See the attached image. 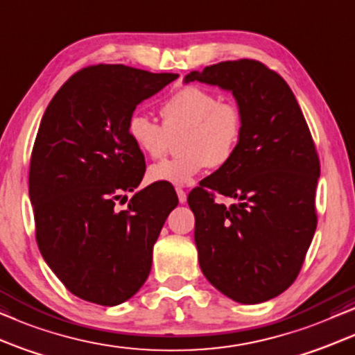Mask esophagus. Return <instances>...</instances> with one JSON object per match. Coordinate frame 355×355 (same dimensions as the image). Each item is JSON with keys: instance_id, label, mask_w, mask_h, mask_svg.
<instances>
[{"instance_id": "1", "label": "esophagus", "mask_w": 355, "mask_h": 355, "mask_svg": "<svg viewBox=\"0 0 355 355\" xmlns=\"http://www.w3.org/2000/svg\"><path fill=\"white\" fill-rule=\"evenodd\" d=\"M177 196H178V201H180V205H185L187 202V193L182 190V188H177Z\"/></svg>"}]
</instances>
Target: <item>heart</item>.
Segmentation results:
<instances>
[{"label":"heart","instance_id":"b5f03b06","mask_svg":"<svg viewBox=\"0 0 355 355\" xmlns=\"http://www.w3.org/2000/svg\"><path fill=\"white\" fill-rule=\"evenodd\" d=\"M164 125L143 113H133L126 123L131 144L149 159H159L168 141L180 135V157L150 165V183L190 185L207 165L219 168L237 154L243 136V113L237 103L224 102L200 86L173 92L160 108Z\"/></svg>","mask_w":355,"mask_h":355}]
</instances>
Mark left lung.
<instances>
[{
  "label": "left lung",
  "mask_w": 355,
  "mask_h": 355,
  "mask_svg": "<svg viewBox=\"0 0 355 355\" xmlns=\"http://www.w3.org/2000/svg\"><path fill=\"white\" fill-rule=\"evenodd\" d=\"M193 81L232 92L243 113L237 154L188 196L200 268L229 299L261 304L295 281L313 239V139L294 92L259 61H222L183 79ZM216 192L238 205L227 208Z\"/></svg>",
  "instance_id": "8db88e82"
}]
</instances>
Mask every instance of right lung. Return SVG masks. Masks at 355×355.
I'll return each mask as SVG.
<instances>
[{
    "label": "right lung",
    "instance_id": "1",
    "mask_svg": "<svg viewBox=\"0 0 355 355\" xmlns=\"http://www.w3.org/2000/svg\"><path fill=\"white\" fill-rule=\"evenodd\" d=\"M177 78L89 66L60 87L42 116L29 172L35 237L51 271L79 299L115 306L148 279L154 243L178 198L157 183L118 209L116 201L139 187L146 170L126 123Z\"/></svg>",
    "mask_w": 355,
    "mask_h": 355
}]
</instances>
